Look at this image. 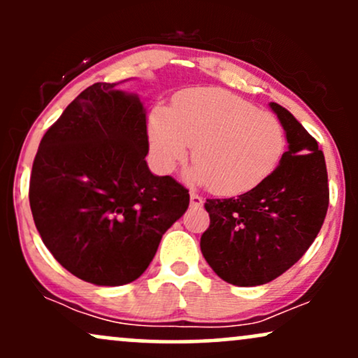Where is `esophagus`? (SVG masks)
Segmentation results:
<instances>
[{
  "label": "esophagus",
  "mask_w": 358,
  "mask_h": 358,
  "mask_svg": "<svg viewBox=\"0 0 358 358\" xmlns=\"http://www.w3.org/2000/svg\"><path fill=\"white\" fill-rule=\"evenodd\" d=\"M190 205H192V207H195V208L202 207L203 199L200 195H196V193H190Z\"/></svg>",
  "instance_id": "esophagus-1"
}]
</instances>
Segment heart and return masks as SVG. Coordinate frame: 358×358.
Listing matches in <instances>:
<instances>
[{"instance_id":"heart-1","label":"heart","mask_w":358,"mask_h":358,"mask_svg":"<svg viewBox=\"0 0 358 358\" xmlns=\"http://www.w3.org/2000/svg\"><path fill=\"white\" fill-rule=\"evenodd\" d=\"M150 158L166 175L188 158L192 178L224 196L252 192L278 170L286 131L276 116L224 89H192L170 110L158 109L148 127Z\"/></svg>"}]
</instances>
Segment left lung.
Returning <instances> with one entry per match:
<instances>
[{
    "label": "left lung",
    "instance_id": "obj_1",
    "mask_svg": "<svg viewBox=\"0 0 358 358\" xmlns=\"http://www.w3.org/2000/svg\"><path fill=\"white\" fill-rule=\"evenodd\" d=\"M289 150L278 170L237 199H207L210 225L202 234L205 261L224 281L259 286L298 262L322 229L330 202L318 143L282 106L271 102Z\"/></svg>",
    "mask_w": 358,
    "mask_h": 358
}]
</instances>
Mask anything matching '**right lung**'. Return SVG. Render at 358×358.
<instances>
[{
	"label": "right lung",
	"instance_id": "obj_1",
	"mask_svg": "<svg viewBox=\"0 0 358 358\" xmlns=\"http://www.w3.org/2000/svg\"><path fill=\"white\" fill-rule=\"evenodd\" d=\"M96 82L40 141L30 178L36 231L69 273L97 286L134 281L190 203L171 176H155L136 94Z\"/></svg>",
	"mask_w": 358,
	"mask_h": 358
}]
</instances>
